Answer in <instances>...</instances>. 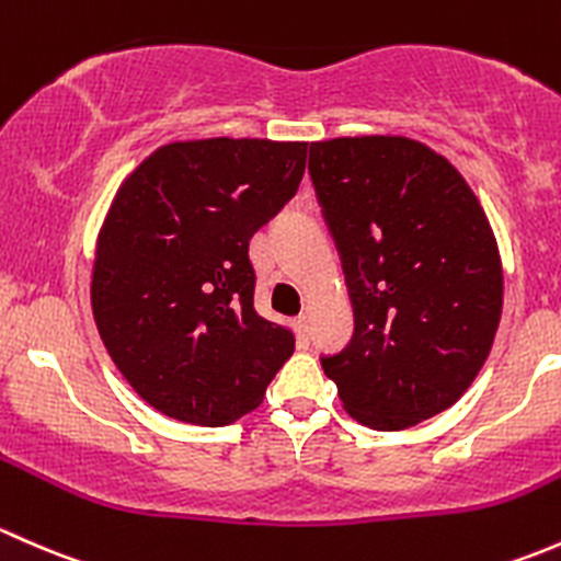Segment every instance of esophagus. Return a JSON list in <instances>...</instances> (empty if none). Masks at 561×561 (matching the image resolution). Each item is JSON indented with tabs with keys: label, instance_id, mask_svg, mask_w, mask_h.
I'll return each instance as SVG.
<instances>
[{
	"label": "esophagus",
	"instance_id": "esophagus-1",
	"mask_svg": "<svg viewBox=\"0 0 561 561\" xmlns=\"http://www.w3.org/2000/svg\"><path fill=\"white\" fill-rule=\"evenodd\" d=\"M294 329H297L299 343L308 345V343H310V323H308V316H297V319H294Z\"/></svg>",
	"mask_w": 561,
	"mask_h": 561
}]
</instances>
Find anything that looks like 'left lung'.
<instances>
[{"mask_svg":"<svg viewBox=\"0 0 561 561\" xmlns=\"http://www.w3.org/2000/svg\"><path fill=\"white\" fill-rule=\"evenodd\" d=\"M308 172L354 305L351 343L321 356L345 410L394 432L451 408L502 313L500 253L476 194L408 137L310 142Z\"/></svg>","mask_w":561,"mask_h":561,"instance_id":"8db88e82","label":"left lung"}]
</instances>
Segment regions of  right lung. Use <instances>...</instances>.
Wrapping results in <instances>:
<instances>
[{
  "instance_id": "1",
  "label": "right lung",
  "mask_w": 561,
  "mask_h": 561,
  "mask_svg": "<svg viewBox=\"0 0 561 561\" xmlns=\"http://www.w3.org/2000/svg\"><path fill=\"white\" fill-rule=\"evenodd\" d=\"M308 142H170L115 194L91 305L131 389L170 419L232 424L291 359L294 332L253 308L248 245L297 194Z\"/></svg>"
}]
</instances>
